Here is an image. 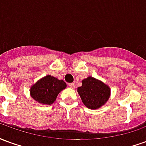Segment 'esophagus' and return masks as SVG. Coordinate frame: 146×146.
I'll return each mask as SVG.
<instances>
[{"label": "esophagus", "instance_id": "obj_1", "mask_svg": "<svg viewBox=\"0 0 146 146\" xmlns=\"http://www.w3.org/2000/svg\"><path fill=\"white\" fill-rule=\"evenodd\" d=\"M69 87H70V88H75V84L73 83H70V84H69Z\"/></svg>", "mask_w": 146, "mask_h": 146}]
</instances>
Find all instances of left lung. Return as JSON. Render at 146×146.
Masks as SVG:
<instances>
[{
	"mask_svg": "<svg viewBox=\"0 0 146 146\" xmlns=\"http://www.w3.org/2000/svg\"><path fill=\"white\" fill-rule=\"evenodd\" d=\"M77 92L86 107L98 110L107 102L111 91L107 84L90 76L83 80L82 86L77 88Z\"/></svg>",
	"mask_w": 146,
	"mask_h": 146,
	"instance_id": "8db88e82",
	"label": "left lung"
}]
</instances>
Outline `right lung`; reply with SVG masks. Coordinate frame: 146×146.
<instances>
[{
  "mask_svg": "<svg viewBox=\"0 0 146 146\" xmlns=\"http://www.w3.org/2000/svg\"><path fill=\"white\" fill-rule=\"evenodd\" d=\"M66 88V84L62 80L47 75L31 86L30 96L40 104L51 105L56 100L61 91Z\"/></svg>",
  "mask_w": 146,
  "mask_h": 146,
  "instance_id": "obj_1",
  "label": "right lung"
}]
</instances>
